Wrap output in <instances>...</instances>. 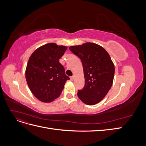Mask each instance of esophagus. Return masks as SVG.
<instances>
[{"instance_id":"esophagus-1","label":"esophagus","mask_w":146,"mask_h":146,"mask_svg":"<svg viewBox=\"0 0 146 146\" xmlns=\"http://www.w3.org/2000/svg\"><path fill=\"white\" fill-rule=\"evenodd\" d=\"M70 80H73L74 79V76H72V77H70Z\"/></svg>"}]
</instances>
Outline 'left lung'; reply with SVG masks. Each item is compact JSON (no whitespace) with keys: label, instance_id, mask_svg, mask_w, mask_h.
<instances>
[{"label":"left lung","instance_id":"8db88e82","mask_svg":"<svg viewBox=\"0 0 146 146\" xmlns=\"http://www.w3.org/2000/svg\"><path fill=\"white\" fill-rule=\"evenodd\" d=\"M82 61L85 86L78 90L77 95L83 102L92 105L102 100L111 88L114 75V66L110 56L100 46L86 42L69 47Z\"/></svg>","mask_w":146,"mask_h":146}]
</instances>
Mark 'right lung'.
<instances>
[{
    "label": "right lung",
    "instance_id": "add662e5",
    "mask_svg": "<svg viewBox=\"0 0 146 146\" xmlns=\"http://www.w3.org/2000/svg\"><path fill=\"white\" fill-rule=\"evenodd\" d=\"M67 47L48 43L39 47L30 56L25 77L33 94L43 102L58 98L69 77L59 62Z\"/></svg>",
    "mask_w": 146,
    "mask_h": 146
}]
</instances>
